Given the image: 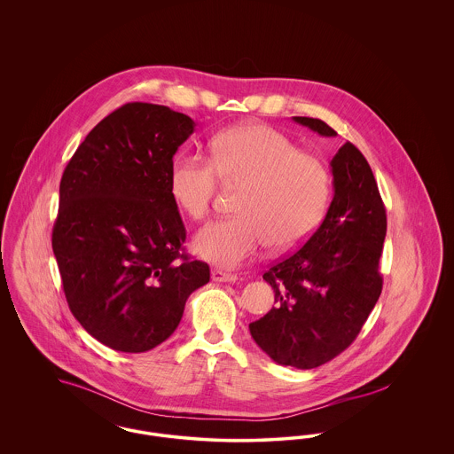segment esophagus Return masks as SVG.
Wrapping results in <instances>:
<instances>
[{
  "instance_id": "obj_1",
  "label": "esophagus",
  "mask_w": 454,
  "mask_h": 454,
  "mask_svg": "<svg viewBox=\"0 0 454 454\" xmlns=\"http://www.w3.org/2000/svg\"><path fill=\"white\" fill-rule=\"evenodd\" d=\"M211 278L215 282H230L231 284V282L238 281L237 274H230V272H224V270H219V269H215L211 272Z\"/></svg>"
}]
</instances>
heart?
<instances>
[{"label": "heart", "instance_id": "obj_1", "mask_svg": "<svg viewBox=\"0 0 454 454\" xmlns=\"http://www.w3.org/2000/svg\"><path fill=\"white\" fill-rule=\"evenodd\" d=\"M217 176L245 184L239 216L202 228L195 254L224 269L255 257L269 243L291 250L304 243L324 219L330 200V175L324 163L282 132L265 124L223 130L211 141V160L178 153L170 165V194L192 219L211 213Z\"/></svg>", "mask_w": 454, "mask_h": 454}]
</instances>
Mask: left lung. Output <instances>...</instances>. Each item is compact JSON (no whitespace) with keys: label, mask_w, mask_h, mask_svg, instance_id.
Listing matches in <instances>:
<instances>
[{"label":"left lung","mask_w":454,"mask_h":454,"mask_svg":"<svg viewBox=\"0 0 454 454\" xmlns=\"http://www.w3.org/2000/svg\"><path fill=\"white\" fill-rule=\"evenodd\" d=\"M294 122L335 137L320 119ZM333 199L318 230L300 250L274 263L263 279L276 306L248 325L255 344L278 364L313 369L354 342L383 287L380 257L387 211L372 170L352 143L330 161Z\"/></svg>","instance_id":"1"}]
</instances>
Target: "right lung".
Segmentation results:
<instances>
[{"instance_id":"right-lung-1","label":"right lung","mask_w":454,"mask_h":454,"mask_svg":"<svg viewBox=\"0 0 454 454\" xmlns=\"http://www.w3.org/2000/svg\"><path fill=\"white\" fill-rule=\"evenodd\" d=\"M194 128L165 106L126 104L90 130L63 173L52 250L66 301L114 350L165 342L209 282V265L180 252L185 228L168 184Z\"/></svg>"}]
</instances>
